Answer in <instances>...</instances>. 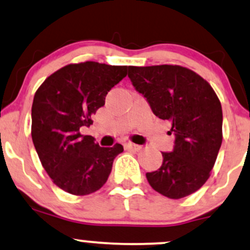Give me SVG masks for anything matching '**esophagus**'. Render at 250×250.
I'll return each mask as SVG.
<instances>
[{"label":"esophagus","instance_id":"esophagus-1","mask_svg":"<svg viewBox=\"0 0 250 250\" xmlns=\"http://www.w3.org/2000/svg\"><path fill=\"white\" fill-rule=\"evenodd\" d=\"M123 146H125V148L128 149V150H140V149H141V146L135 145V143L131 142H125Z\"/></svg>","mask_w":250,"mask_h":250}]
</instances>
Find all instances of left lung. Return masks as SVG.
I'll return each instance as SVG.
<instances>
[{
  "label": "left lung",
  "instance_id": "obj_1",
  "mask_svg": "<svg viewBox=\"0 0 250 250\" xmlns=\"http://www.w3.org/2000/svg\"><path fill=\"white\" fill-rule=\"evenodd\" d=\"M128 77L154 115L171 123L175 136L173 150L162 151L161 167L146 174L149 185L169 199L195 193L208 180L222 143L219 97L206 80L180 65H129Z\"/></svg>",
  "mask_w": 250,
  "mask_h": 250
}]
</instances>
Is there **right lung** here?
I'll return each mask as SVG.
<instances>
[{"label": "right lung", "instance_id": "1", "mask_svg": "<svg viewBox=\"0 0 250 250\" xmlns=\"http://www.w3.org/2000/svg\"><path fill=\"white\" fill-rule=\"evenodd\" d=\"M127 65L93 61L68 64L37 89L31 137L43 168L62 190L88 195L107 182L123 147H100L80 129L93 123V114L104 105L108 91L127 76Z\"/></svg>", "mask_w": 250, "mask_h": 250}]
</instances>
